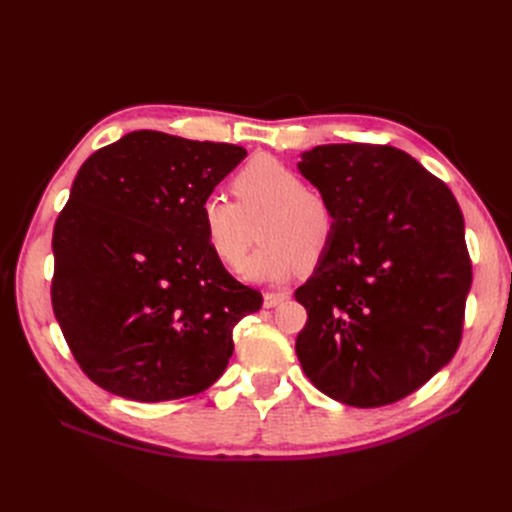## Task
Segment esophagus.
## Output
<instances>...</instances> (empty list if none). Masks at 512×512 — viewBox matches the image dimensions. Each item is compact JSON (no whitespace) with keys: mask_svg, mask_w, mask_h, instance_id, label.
I'll return each mask as SVG.
<instances>
[{"mask_svg":"<svg viewBox=\"0 0 512 512\" xmlns=\"http://www.w3.org/2000/svg\"><path fill=\"white\" fill-rule=\"evenodd\" d=\"M288 299V292L277 290V292H265V307H277Z\"/></svg>","mask_w":512,"mask_h":512,"instance_id":"34e87169","label":"esophagus"}]
</instances>
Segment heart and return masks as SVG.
I'll list each match as a JSON object with an SVG mask.
<instances>
[{
	"instance_id": "obj_1",
	"label": "heart",
	"mask_w": 512,
	"mask_h": 512,
	"mask_svg": "<svg viewBox=\"0 0 512 512\" xmlns=\"http://www.w3.org/2000/svg\"><path fill=\"white\" fill-rule=\"evenodd\" d=\"M237 205L222 194L205 196L200 220L209 250L237 269L252 245V224L265 241L247 260L243 275L252 282H277L301 265H316L335 235V213L322 194L305 188L292 168L258 156L232 181Z\"/></svg>"
}]
</instances>
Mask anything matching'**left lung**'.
<instances>
[{"instance_id":"1","label":"left lung","mask_w":512,"mask_h":512,"mask_svg":"<svg viewBox=\"0 0 512 512\" xmlns=\"http://www.w3.org/2000/svg\"><path fill=\"white\" fill-rule=\"evenodd\" d=\"M299 173L329 200L335 235L294 299L299 363L354 408L404 399L453 359L472 286L453 192L389 145H318Z\"/></svg>"}]
</instances>
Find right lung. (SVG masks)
Instances as JSON below:
<instances>
[{
  "instance_id": "1",
  "label": "right lung",
  "mask_w": 512,
  "mask_h": 512,
  "mask_svg": "<svg viewBox=\"0 0 512 512\" xmlns=\"http://www.w3.org/2000/svg\"><path fill=\"white\" fill-rule=\"evenodd\" d=\"M247 151L130 132L81 166L53 230V312L81 369L134 401L203 393L262 305L205 239L200 205Z\"/></svg>"
}]
</instances>
